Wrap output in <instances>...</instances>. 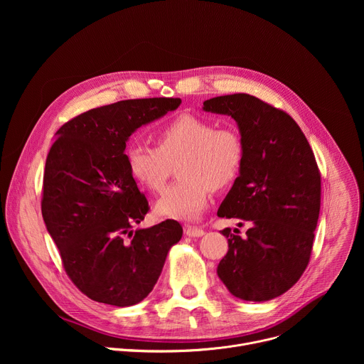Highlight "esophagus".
I'll return each mask as SVG.
<instances>
[{"instance_id":"esophagus-1","label":"esophagus","mask_w":364,"mask_h":364,"mask_svg":"<svg viewBox=\"0 0 364 364\" xmlns=\"http://www.w3.org/2000/svg\"><path fill=\"white\" fill-rule=\"evenodd\" d=\"M184 232L190 237H201L204 235V230L200 228H196V226H186Z\"/></svg>"}]
</instances>
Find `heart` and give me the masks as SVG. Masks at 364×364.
<instances>
[{
  "label": "heart",
  "instance_id": "1",
  "mask_svg": "<svg viewBox=\"0 0 364 364\" xmlns=\"http://www.w3.org/2000/svg\"><path fill=\"white\" fill-rule=\"evenodd\" d=\"M155 148L132 144L125 161L132 178L144 188L159 193L177 164L180 180L170 186L154 205L160 218L194 220L209 203L212 190L229 187L239 176L245 146L233 128H216L212 121L180 115L152 135Z\"/></svg>",
  "mask_w": 364,
  "mask_h": 364
}]
</instances>
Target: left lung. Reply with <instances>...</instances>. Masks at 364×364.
<instances>
[{
	"label": "left lung",
	"mask_w": 364,
	"mask_h": 364,
	"mask_svg": "<svg viewBox=\"0 0 364 364\" xmlns=\"http://www.w3.org/2000/svg\"><path fill=\"white\" fill-rule=\"evenodd\" d=\"M203 111L232 117L245 146L218 216L250 228L245 237L222 230L229 250L218 275L236 298L274 299L296 284L313 249L321 201L314 152L288 114L247 93L204 100Z\"/></svg>",
	"instance_id": "8db88e82"
}]
</instances>
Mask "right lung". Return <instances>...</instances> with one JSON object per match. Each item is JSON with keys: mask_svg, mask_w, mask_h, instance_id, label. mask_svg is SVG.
<instances>
[{"mask_svg": "<svg viewBox=\"0 0 364 364\" xmlns=\"http://www.w3.org/2000/svg\"><path fill=\"white\" fill-rule=\"evenodd\" d=\"M180 103L178 97L119 100L73 118L56 132L46 160L41 213L68 275L93 301L115 306L141 302L183 236L176 220L134 230L148 201L125 161L129 136Z\"/></svg>", "mask_w": 364, "mask_h": 364, "instance_id": "right-lung-1", "label": "right lung"}]
</instances>
